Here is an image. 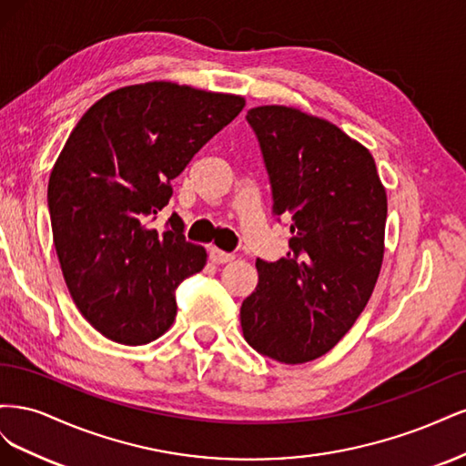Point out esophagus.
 <instances>
[{
  "label": "esophagus",
  "instance_id": "34e87169",
  "mask_svg": "<svg viewBox=\"0 0 466 466\" xmlns=\"http://www.w3.org/2000/svg\"><path fill=\"white\" fill-rule=\"evenodd\" d=\"M235 258V255H231V252H225V250H219L216 247L209 248V260L216 262V264H225V262H231Z\"/></svg>",
  "mask_w": 466,
  "mask_h": 466
}]
</instances>
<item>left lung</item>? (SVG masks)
Instances as JSON below:
<instances>
[{"label":"left lung","instance_id":"1","mask_svg":"<svg viewBox=\"0 0 466 466\" xmlns=\"http://www.w3.org/2000/svg\"><path fill=\"white\" fill-rule=\"evenodd\" d=\"M289 221V250L257 260L258 286L241 305L245 340L281 363L330 351L368 305L383 264L387 192L371 153L338 126L291 106L247 112Z\"/></svg>","mask_w":466,"mask_h":466}]
</instances>
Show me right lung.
Segmentation results:
<instances>
[{
	"label": "right lung",
	"mask_w": 466,
	"mask_h": 466,
	"mask_svg": "<svg viewBox=\"0 0 466 466\" xmlns=\"http://www.w3.org/2000/svg\"><path fill=\"white\" fill-rule=\"evenodd\" d=\"M243 106L238 95L151 81L105 95L69 134L48 180L54 247L74 303L110 340L147 344L173 324L175 289L208 255L178 216L163 231L149 223Z\"/></svg>",
	"instance_id": "add662e5"
}]
</instances>
